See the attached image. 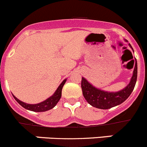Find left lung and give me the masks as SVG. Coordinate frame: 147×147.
Masks as SVG:
<instances>
[{
    "label": "left lung",
    "instance_id": "8db88e82",
    "mask_svg": "<svg viewBox=\"0 0 147 147\" xmlns=\"http://www.w3.org/2000/svg\"><path fill=\"white\" fill-rule=\"evenodd\" d=\"M132 48L131 45L129 44ZM137 78V63L136 60L134 72L129 84L117 92H108L97 89L90 84L84 78H82L81 87L85 100L90 105L96 108L107 109L119 105L129 97L135 86Z\"/></svg>",
    "mask_w": 147,
    "mask_h": 147
}]
</instances>
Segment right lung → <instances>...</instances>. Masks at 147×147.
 <instances>
[{
    "label": "right lung",
    "mask_w": 147,
    "mask_h": 147,
    "mask_svg": "<svg viewBox=\"0 0 147 147\" xmlns=\"http://www.w3.org/2000/svg\"><path fill=\"white\" fill-rule=\"evenodd\" d=\"M65 82H66V80H63V82L60 84V86H59L58 88L57 89V90L53 94V96L49 97L48 99H47L45 101L40 102L39 104H36V105H30V104L24 103V102H21L18 99L16 98L13 94V96L15 98V100L18 102L22 107L26 108V109L33 111V112H45V111L49 110V109H53L57 105V102H59L62 95V89H63V87L65 84Z\"/></svg>",
    "instance_id": "1"
}]
</instances>
